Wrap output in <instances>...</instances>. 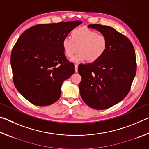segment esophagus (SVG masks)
I'll return each instance as SVG.
<instances>
[{
  "mask_svg": "<svg viewBox=\"0 0 149 149\" xmlns=\"http://www.w3.org/2000/svg\"><path fill=\"white\" fill-rule=\"evenodd\" d=\"M75 72L76 73L78 72V65L77 64L75 65Z\"/></svg>",
  "mask_w": 149,
  "mask_h": 149,
  "instance_id": "obj_1",
  "label": "esophagus"
}]
</instances>
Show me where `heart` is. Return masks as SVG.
<instances>
[{"label": "heart", "instance_id": "b5f03b06", "mask_svg": "<svg viewBox=\"0 0 149 149\" xmlns=\"http://www.w3.org/2000/svg\"><path fill=\"white\" fill-rule=\"evenodd\" d=\"M62 46L65 56L71 58L77 49L79 52L73 58L72 61L78 62L88 60L93 62L99 60L107 51L108 41L106 36L98 34L94 30L79 27L72 32V37H65Z\"/></svg>", "mask_w": 149, "mask_h": 149}]
</instances>
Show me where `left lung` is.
<instances>
[{
    "mask_svg": "<svg viewBox=\"0 0 149 149\" xmlns=\"http://www.w3.org/2000/svg\"><path fill=\"white\" fill-rule=\"evenodd\" d=\"M88 27L106 36L108 48L99 60L78 66L80 95L89 107L104 110L122 101L129 93L137 70L135 52L127 37L113 27L100 24Z\"/></svg>",
    "mask_w": 149,
    "mask_h": 149,
    "instance_id": "obj_1",
    "label": "left lung"
}]
</instances>
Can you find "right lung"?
I'll return each mask as SVG.
<instances>
[{
  "instance_id": "right-lung-1",
  "label": "right lung",
  "mask_w": 149,
  "mask_h": 149,
  "mask_svg": "<svg viewBox=\"0 0 149 149\" xmlns=\"http://www.w3.org/2000/svg\"><path fill=\"white\" fill-rule=\"evenodd\" d=\"M81 21L39 24L22 33L12 49L10 63L15 87L32 104L49 106L59 99L64 81L75 73L62 42Z\"/></svg>"
}]
</instances>
